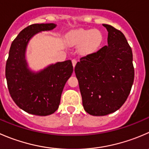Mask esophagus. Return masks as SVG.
Here are the masks:
<instances>
[{
  "instance_id": "esophagus-1",
  "label": "esophagus",
  "mask_w": 149,
  "mask_h": 149,
  "mask_svg": "<svg viewBox=\"0 0 149 149\" xmlns=\"http://www.w3.org/2000/svg\"><path fill=\"white\" fill-rule=\"evenodd\" d=\"M76 63H77V61H76V60H72V64H73V68H74L75 66H76Z\"/></svg>"
}]
</instances>
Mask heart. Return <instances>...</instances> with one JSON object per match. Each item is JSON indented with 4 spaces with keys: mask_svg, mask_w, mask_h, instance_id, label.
Listing matches in <instances>:
<instances>
[{
    "mask_svg": "<svg viewBox=\"0 0 149 149\" xmlns=\"http://www.w3.org/2000/svg\"><path fill=\"white\" fill-rule=\"evenodd\" d=\"M70 45L79 46L82 54H90L97 51L104 41L103 33L97 29H76L68 34Z\"/></svg>",
    "mask_w": 149,
    "mask_h": 149,
    "instance_id": "heart-1",
    "label": "heart"
}]
</instances>
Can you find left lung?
<instances>
[{
  "label": "left lung",
  "mask_w": 149,
  "mask_h": 149,
  "mask_svg": "<svg viewBox=\"0 0 149 149\" xmlns=\"http://www.w3.org/2000/svg\"><path fill=\"white\" fill-rule=\"evenodd\" d=\"M108 33V45L81 57L75 67L82 103L92 116H105L122 106L134 81L132 52L125 35L102 24Z\"/></svg>",
  "instance_id": "left-lung-1"
}]
</instances>
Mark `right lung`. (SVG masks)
<instances>
[{"mask_svg": "<svg viewBox=\"0 0 149 149\" xmlns=\"http://www.w3.org/2000/svg\"><path fill=\"white\" fill-rule=\"evenodd\" d=\"M54 23L33 24L23 29L10 47L6 78L11 98L17 106L36 116H48L59 108L65 84L71 76L70 60L51 64L39 71L29 68L26 50L33 36L55 28Z\"/></svg>", "mask_w": 149, "mask_h": 149, "instance_id": "right-lung-1", "label": "right lung"}]
</instances>
